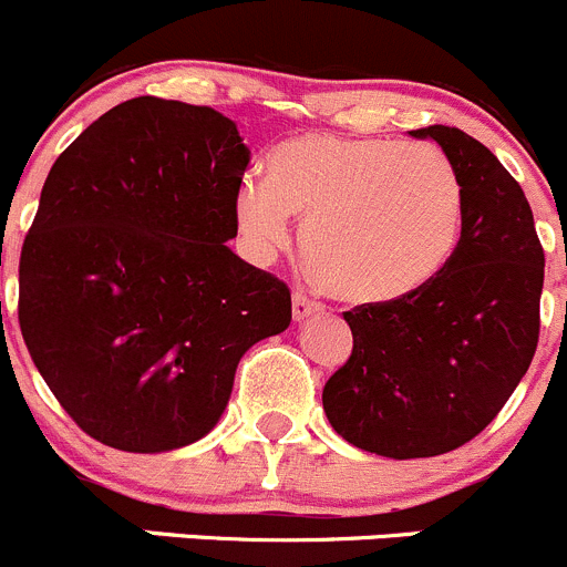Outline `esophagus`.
<instances>
[{"label":"esophagus","mask_w":567,"mask_h":567,"mask_svg":"<svg viewBox=\"0 0 567 567\" xmlns=\"http://www.w3.org/2000/svg\"><path fill=\"white\" fill-rule=\"evenodd\" d=\"M322 311V302L311 300L308 295H302V291H295V297H291V317L297 319V322H302L306 317H311V313Z\"/></svg>","instance_id":"1"}]
</instances>
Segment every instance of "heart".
<instances>
[{"label":"heart","instance_id":"heart-1","mask_svg":"<svg viewBox=\"0 0 567 567\" xmlns=\"http://www.w3.org/2000/svg\"><path fill=\"white\" fill-rule=\"evenodd\" d=\"M267 173L237 182L239 237L270 261L302 220V256L341 300H400L455 254L463 182L439 145L302 134L272 151Z\"/></svg>","mask_w":567,"mask_h":567}]
</instances>
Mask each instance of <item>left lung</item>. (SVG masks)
I'll return each mask as SVG.
<instances>
[{
    "mask_svg": "<svg viewBox=\"0 0 567 567\" xmlns=\"http://www.w3.org/2000/svg\"><path fill=\"white\" fill-rule=\"evenodd\" d=\"M411 134L461 173V243L422 289L344 311L352 355L322 389L330 427L394 461L444 455L496 419L537 350L546 267L524 189L480 140Z\"/></svg>",
    "mask_w": 567,
    "mask_h": 567,
    "instance_id": "1",
    "label": "left lung"
}]
</instances>
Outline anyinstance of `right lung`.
Here are the masks:
<instances>
[{
  "instance_id": "1",
  "label": "right lung",
  "mask_w": 567,
  "mask_h": 567,
  "mask_svg": "<svg viewBox=\"0 0 567 567\" xmlns=\"http://www.w3.org/2000/svg\"><path fill=\"white\" fill-rule=\"evenodd\" d=\"M248 162L231 117L140 95L49 171L21 248V336L65 413L112 450L204 439L239 358L289 328V286L226 245Z\"/></svg>"
}]
</instances>
